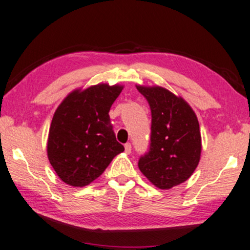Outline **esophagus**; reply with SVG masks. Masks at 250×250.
Listing matches in <instances>:
<instances>
[{
    "label": "esophagus",
    "mask_w": 250,
    "mask_h": 250,
    "mask_svg": "<svg viewBox=\"0 0 250 250\" xmlns=\"http://www.w3.org/2000/svg\"><path fill=\"white\" fill-rule=\"evenodd\" d=\"M125 151L126 154H130L131 153V144L130 143L125 144Z\"/></svg>",
    "instance_id": "34e87169"
}]
</instances>
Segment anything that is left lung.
<instances>
[{
	"label": "left lung",
	"mask_w": 250,
	"mask_h": 250,
	"mask_svg": "<svg viewBox=\"0 0 250 250\" xmlns=\"http://www.w3.org/2000/svg\"><path fill=\"white\" fill-rule=\"evenodd\" d=\"M152 112L151 145L140 158L141 172L155 186L167 190L185 183L201 156L200 126L196 113L183 97L161 86L137 85Z\"/></svg>",
	"instance_id": "8db88e82"
}]
</instances>
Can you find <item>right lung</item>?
Here are the masks:
<instances>
[{
	"label": "right lung",
	"mask_w": 250,
	"mask_h": 250,
	"mask_svg": "<svg viewBox=\"0 0 250 250\" xmlns=\"http://www.w3.org/2000/svg\"><path fill=\"white\" fill-rule=\"evenodd\" d=\"M124 86L101 83L74 89L63 99L50 125L47 154L63 183L84 187L97 179L125 151L110 124V107Z\"/></svg>",
	"instance_id": "obj_1"
}]
</instances>
